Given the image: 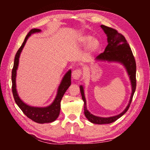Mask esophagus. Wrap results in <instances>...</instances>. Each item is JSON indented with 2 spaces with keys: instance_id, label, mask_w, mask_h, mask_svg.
Instances as JSON below:
<instances>
[{
  "instance_id": "esophagus-1",
  "label": "esophagus",
  "mask_w": 150,
  "mask_h": 150,
  "mask_svg": "<svg viewBox=\"0 0 150 150\" xmlns=\"http://www.w3.org/2000/svg\"><path fill=\"white\" fill-rule=\"evenodd\" d=\"M81 74H82V72H81V69H75L73 71L72 73V77L73 78V79L78 80L80 79Z\"/></svg>"
}]
</instances>
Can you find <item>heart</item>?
Segmentation results:
<instances>
[{"mask_svg": "<svg viewBox=\"0 0 150 150\" xmlns=\"http://www.w3.org/2000/svg\"><path fill=\"white\" fill-rule=\"evenodd\" d=\"M79 40L81 42L84 43V44L90 42L88 45V50L91 53H95L100 49V42L97 39H93V37L91 36V35H83L80 38Z\"/></svg>", "mask_w": 150, "mask_h": 150, "instance_id": "heart-1", "label": "heart"}]
</instances>
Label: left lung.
I'll use <instances>...</instances> for the list:
<instances>
[{
	"label": "left lung",
	"instance_id": "obj_1",
	"mask_svg": "<svg viewBox=\"0 0 150 150\" xmlns=\"http://www.w3.org/2000/svg\"><path fill=\"white\" fill-rule=\"evenodd\" d=\"M100 27L107 36L108 45L105 48V52L98 55L95 60L101 61V62H117L123 65L130 78L132 94L128 105L120 114L116 116H110V117H100V116L93 115L87 110L84 89H83V86L80 85L81 94L82 96V99L84 101L85 115L88 121L96 124H110L123 116L130 107L136 87V64L130 45L127 43L124 35L118 33L116 30L106 26L105 25H101Z\"/></svg>",
	"mask_w": 150,
	"mask_h": 150
}]
</instances>
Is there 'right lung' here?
<instances>
[{"mask_svg": "<svg viewBox=\"0 0 150 150\" xmlns=\"http://www.w3.org/2000/svg\"><path fill=\"white\" fill-rule=\"evenodd\" d=\"M40 32H41V30L36 28H34L30 30L26 38H25L24 42L22 43V45L19 48V50H18L16 55H15L13 69L12 71V90L15 102L18 106V107L21 109L22 111L23 112L24 115L28 118L34 121L35 122L44 124L52 122L56 120L58 116H59L61 109V100L62 99L63 95H64L66 91L67 90V88L71 85V71L69 70L63 76L59 87H58L56 96H55L54 100L53 101V103L50 105L45 106V107H35V106L28 105L27 104L24 103L20 99L18 94L17 93L16 85V71L18 69V67L20 55L30 35L34 34V33Z\"/></svg>", "mask_w": 150, "mask_h": 150, "instance_id": "1", "label": "right lung"}]
</instances>
